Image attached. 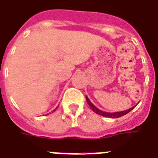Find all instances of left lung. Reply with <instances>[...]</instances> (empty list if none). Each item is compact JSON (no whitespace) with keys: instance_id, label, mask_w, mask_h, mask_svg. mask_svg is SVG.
<instances>
[{"instance_id":"left-lung-1","label":"left lung","mask_w":158,"mask_h":158,"mask_svg":"<svg viewBox=\"0 0 158 158\" xmlns=\"http://www.w3.org/2000/svg\"><path fill=\"white\" fill-rule=\"evenodd\" d=\"M86 100H87V102L89 104V106H90V108L92 109L93 111H94L95 113L97 114H98L100 115H102V116H105V117H108V118H119V117H121L123 115H126L127 113H129L130 111L135 108V106H133V107L130 108V109H128L126 110H123V111H119V112H114V113H108V112H105V111H102V110H99L98 108H97L94 104L92 103L91 102L89 101V99L88 98V97H86Z\"/></svg>"}]
</instances>
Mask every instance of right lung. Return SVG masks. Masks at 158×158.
Here are the masks:
<instances>
[{
    "label": "right lung",
    "mask_w": 158,
    "mask_h": 158,
    "mask_svg": "<svg viewBox=\"0 0 158 158\" xmlns=\"http://www.w3.org/2000/svg\"><path fill=\"white\" fill-rule=\"evenodd\" d=\"M56 109H57V108H56ZM56 109H55V110H54V111H55V110H56Z\"/></svg>",
    "instance_id": "1"
}]
</instances>
